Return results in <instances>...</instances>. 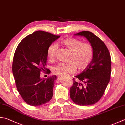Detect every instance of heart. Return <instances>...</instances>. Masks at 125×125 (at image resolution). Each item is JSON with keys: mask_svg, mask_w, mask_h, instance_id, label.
Returning a JSON list of instances; mask_svg holds the SVG:
<instances>
[{"mask_svg": "<svg viewBox=\"0 0 125 125\" xmlns=\"http://www.w3.org/2000/svg\"><path fill=\"white\" fill-rule=\"evenodd\" d=\"M62 44L71 52L69 63H59L52 68V71L55 74L65 76L73 73L76 71L85 70L91 63L94 55V49L90 44L84 43L76 39L69 38L64 40ZM57 45L51 44L47 49V56L50 60L54 59Z\"/></svg>", "mask_w": 125, "mask_h": 125, "instance_id": "1", "label": "heart"}]
</instances>
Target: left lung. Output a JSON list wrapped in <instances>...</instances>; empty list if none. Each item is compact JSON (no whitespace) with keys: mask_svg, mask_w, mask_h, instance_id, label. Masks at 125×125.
<instances>
[{"mask_svg":"<svg viewBox=\"0 0 125 125\" xmlns=\"http://www.w3.org/2000/svg\"><path fill=\"white\" fill-rule=\"evenodd\" d=\"M74 35L84 36L88 40L93 48L94 55L88 67L76 76L83 83L74 80L70 89V96L78 105H92L102 97L109 82L110 55L104 42L92 32L83 31Z\"/></svg>","mask_w":125,"mask_h":125,"instance_id":"8db88e82","label":"left lung"}]
</instances>
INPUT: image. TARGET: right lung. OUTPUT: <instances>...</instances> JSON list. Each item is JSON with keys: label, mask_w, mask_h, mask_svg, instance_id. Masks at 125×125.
Wrapping results in <instances>:
<instances>
[{"label": "right lung", "mask_w": 125, "mask_h": 125, "mask_svg": "<svg viewBox=\"0 0 125 125\" xmlns=\"http://www.w3.org/2000/svg\"><path fill=\"white\" fill-rule=\"evenodd\" d=\"M48 32L38 30L26 36L17 46L13 56L12 72L16 88L25 102L39 106L49 102L53 95L56 76L41 78V71L46 68L48 47L59 38Z\"/></svg>", "instance_id": "obj_1"}]
</instances>
